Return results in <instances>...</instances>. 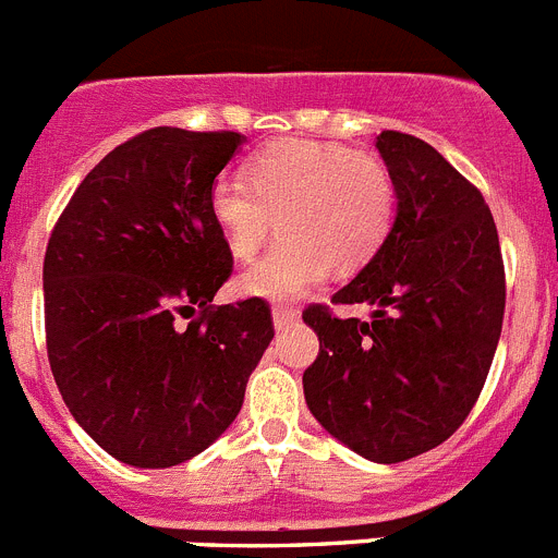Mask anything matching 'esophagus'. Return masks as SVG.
<instances>
[{
  "instance_id": "34e87169",
  "label": "esophagus",
  "mask_w": 558,
  "mask_h": 558,
  "mask_svg": "<svg viewBox=\"0 0 558 558\" xmlns=\"http://www.w3.org/2000/svg\"><path fill=\"white\" fill-rule=\"evenodd\" d=\"M298 319H300L298 308H286V305H275V308H272V323H275V328H278V330L289 328V325H294Z\"/></svg>"
}]
</instances>
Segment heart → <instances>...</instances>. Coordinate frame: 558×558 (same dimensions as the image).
Instances as JSON below:
<instances>
[{"instance_id":"obj_1","label":"heart","mask_w":558,"mask_h":558,"mask_svg":"<svg viewBox=\"0 0 558 558\" xmlns=\"http://www.w3.org/2000/svg\"><path fill=\"white\" fill-rule=\"evenodd\" d=\"M398 192L386 163L333 142H275L250 155L242 178H219L208 214L235 260L272 233L280 242L235 280L239 294L294 300L323 283L330 267L355 272L384 247Z\"/></svg>"}]
</instances>
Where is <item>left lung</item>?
I'll return each instance as SVG.
<instances>
[{
	"mask_svg": "<svg viewBox=\"0 0 558 558\" xmlns=\"http://www.w3.org/2000/svg\"><path fill=\"white\" fill-rule=\"evenodd\" d=\"M398 208L384 247L333 294L369 323L311 305L319 355L303 373L316 423L353 453L398 464L453 436L484 389L506 308L498 228L484 197L430 144L375 138Z\"/></svg>",
	"mask_w": 558,
	"mask_h": 558,
	"instance_id": "8db88e82",
	"label": "left lung"
}]
</instances>
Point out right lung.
<instances>
[{
  "label": "right lung",
  "instance_id": "right-lung-1",
  "mask_svg": "<svg viewBox=\"0 0 558 558\" xmlns=\"http://www.w3.org/2000/svg\"><path fill=\"white\" fill-rule=\"evenodd\" d=\"M242 144L180 128L135 135L85 174L49 239L54 384L80 428L130 466H174L217 441L275 336L264 300L210 305L233 255L208 192Z\"/></svg>",
  "mask_w": 558,
  "mask_h": 558
}]
</instances>
